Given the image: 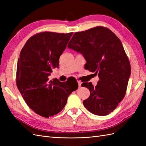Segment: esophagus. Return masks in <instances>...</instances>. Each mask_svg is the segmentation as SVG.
<instances>
[{
    "label": "esophagus",
    "mask_w": 146,
    "mask_h": 146,
    "mask_svg": "<svg viewBox=\"0 0 146 146\" xmlns=\"http://www.w3.org/2000/svg\"><path fill=\"white\" fill-rule=\"evenodd\" d=\"M78 87L80 88L82 85V82L80 81H78Z\"/></svg>",
    "instance_id": "34e87169"
}]
</instances>
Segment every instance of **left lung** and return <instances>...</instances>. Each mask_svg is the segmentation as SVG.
I'll use <instances>...</instances> for the list:
<instances>
[{"label": "left lung", "instance_id": "8db88e82", "mask_svg": "<svg viewBox=\"0 0 146 146\" xmlns=\"http://www.w3.org/2000/svg\"><path fill=\"white\" fill-rule=\"evenodd\" d=\"M68 47L82 54L85 69L99 78L95 87L91 82L82 84L90 91L83 102L85 107L96 115L109 114L124 98L131 74L121 40L110 29L98 26L75 33Z\"/></svg>", "mask_w": 146, "mask_h": 146}]
</instances>
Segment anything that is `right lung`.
<instances>
[{
	"instance_id": "add662e5",
	"label": "right lung",
	"mask_w": 146,
	"mask_h": 146,
	"mask_svg": "<svg viewBox=\"0 0 146 146\" xmlns=\"http://www.w3.org/2000/svg\"><path fill=\"white\" fill-rule=\"evenodd\" d=\"M73 33L44 32L33 35L20 52L16 70V85L26 104L33 111L48 117L60 113L68 96L78 88L75 80H48L52 69L58 68L59 58Z\"/></svg>"
}]
</instances>
